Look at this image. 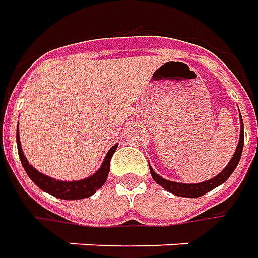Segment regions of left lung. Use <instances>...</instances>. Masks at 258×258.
<instances>
[{
    "instance_id": "8db88e82",
    "label": "left lung",
    "mask_w": 258,
    "mask_h": 258,
    "mask_svg": "<svg viewBox=\"0 0 258 258\" xmlns=\"http://www.w3.org/2000/svg\"><path fill=\"white\" fill-rule=\"evenodd\" d=\"M243 145H244V131H243V120H241V133H240V141L239 145H237V150L233 155L232 161L229 162V165L226 166L225 169L222 172L219 173L217 176H215L213 179L206 180V182H202V183H178V182H171V180H166L164 178H161L159 175L154 172L151 166H150V171H151V175L154 180L164 186V188L171 192L173 195L176 196H185V198H199V196L205 195L210 192L212 189L217 188L219 185H222L223 182L229 179V176L232 175L233 171L236 169V166L239 164L240 157H241V152H243Z\"/></svg>"
}]
</instances>
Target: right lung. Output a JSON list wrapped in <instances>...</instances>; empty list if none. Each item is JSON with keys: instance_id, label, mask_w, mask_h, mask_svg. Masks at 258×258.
I'll return each mask as SVG.
<instances>
[{"instance_id": "right-lung-1", "label": "right lung", "mask_w": 258, "mask_h": 258, "mask_svg": "<svg viewBox=\"0 0 258 258\" xmlns=\"http://www.w3.org/2000/svg\"><path fill=\"white\" fill-rule=\"evenodd\" d=\"M17 145H18V154L19 159L24 165L25 172L28 173V176L32 179V182L41 188L42 190L48 192L50 195L56 196L59 199H66V201H76V199H85L92 196L93 194H96V190L100 189L104 182L107 180L108 176V171H110V162H111V157L117 150V145H114L108 154H107L106 159L103 162V165L100 168L97 172L94 173L93 176L87 178L83 180H76V182H63V180H56L53 178H49L43 173L38 172L33 166L29 165L28 159L25 158L22 148H21V143H19V136L17 131Z\"/></svg>"}]
</instances>
